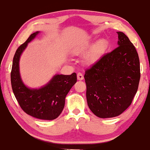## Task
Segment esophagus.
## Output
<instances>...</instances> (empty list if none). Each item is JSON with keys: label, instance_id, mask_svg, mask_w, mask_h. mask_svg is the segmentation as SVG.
Instances as JSON below:
<instances>
[{"label": "esophagus", "instance_id": "1", "mask_svg": "<svg viewBox=\"0 0 150 150\" xmlns=\"http://www.w3.org/2000/svg\"><path fill=\"white\" fill-rule=\"evenodd\" d=\"M77 80H82L84 79V76L83 75H82L81 73H77Z\"/></svg>", "mask_w": 150, "mask_h": 150}]
</instances>
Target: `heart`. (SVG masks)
<instances>
[{"mask_svg":"<svg viewBox=\"0 0 150 150\" xmlns=\"http://www.w3.org/2000/svg\"><path fill=\"white\" fill-rule=\"evenodd\" d=\"M109 43L106 39H100L96 41L94 37H89L78 43L73 48L74 54L82 56L85 54V62L89 65L97 64L104 58L107 52Z\"/></svg>","mask_w":150,"mask_h":150,"instance_id":"1","label":"heart"}]
</instances>
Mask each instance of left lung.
<instances>
[{
  "label": "left lung",
  "mask_w": 150,
  "mask_h": 150,
  "mask_svg": "<svg viewBox=\"0 0 150 150\" xmlns=\"http://www.w3.org/2000/svg\"><path fill=\"white\" fill-rule=\"evenodd\" d=\"M118 46L85 71L87 104L101 118L121 114L131 104L140 78V60L135 46L118 32Z\"/></svg>",
  "instance_id": "obj_1"
}]
</instances>
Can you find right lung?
I'll use <instances>...</instances> for the list:
<instances>
[{
    "instance_id": "add662e5",
    "label": "right lung",
    "mask_w": 150,
    "mask_h": 150,
    "mask_svg": "<svg viewBox=\"0 0 150 150\" xmlns=\"http://www.w3.org/2000/svg\"><path fill=\"white\" fill-rule=\"evenodd\" d=\"M39 32L32 34L27 40L18 47L13 58L11 70V85L13 93L20 107L26 113L42 120H53L61 114L65 106V97L76 83L77 75H55L51 80L39 89L27 87L20 73V59L28 43Z\"/></svg>"
}]
</instances>
